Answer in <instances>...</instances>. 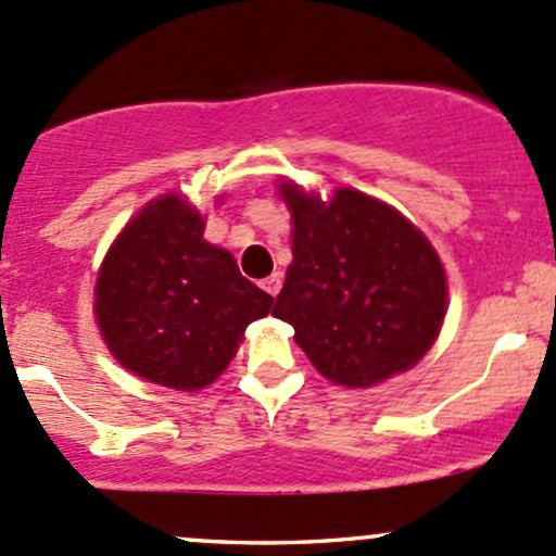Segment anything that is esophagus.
Here are the masks:
<instances>
[{
  "instance_id": "34e87169",
  "label": "esophagus",
  "mask_w": 556,
  "mask_h": 556,
  "mask_svg": "<svg viewBox=\"0 0 556 556\" xmlns=\"http://www.w3.org/2000/svg\"><path fill=\"white\" fill-rule=\"evenodd\" d=\"M261 288H264L268 295H277L279 290H282V274H271V277H266L264 282H261Z\"/></svg>"
}]
</instances>
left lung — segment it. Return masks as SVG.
I'll use <instances>...</instances> for the list:
<instances>
[{
    "label": "left lung",
    "mask_w": 556,
    "mask_h": 556,
    "mask_svg": "<svg viewBox=\"0 0 556 556\" xmlns=\"http://www.w3.org/2000/svg\"><path fill=\"white\" fill-rule=\"evenodd\" d=\"M292 264L271 316L295 329L316 369L371 388L412 369L446 316V271L430 240L382 200L340 187L329 200L279 181Z\"/></svg>",
    "instance_id": "obj_1"
}]
</instances>
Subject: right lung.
<instances>
[{"mask_svg":"<svg viewBox=\"0 0 556 556\" xmlns=\"http://www.w3.org/2000/svg\"><path fill=\"white\" fill-rule=\"evenodd\" d=\"M205 218L181 194L150 200L110 245L94 316L115 362L174 390L211 386L274 298L203 240Z\"/></svg>","mask_w":556,"mask_h":556,"instance_id":"obj_1","label":"right lung"}]
</instances>
